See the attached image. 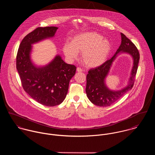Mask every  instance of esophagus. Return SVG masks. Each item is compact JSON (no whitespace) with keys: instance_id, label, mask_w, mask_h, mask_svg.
<instances>
[{"instance_id":"34e87169","label":"esophagus","mask_w":155,"mask_h":155,"mask_svg":"<svg viewBox=\"0 0 155 155\" xmlns=\"http://www.w3.org/2000/svg\"><path fill=\"white\" fill-rule=\"evenodd\" d=\"M76 71H77L78 72H82V69L81 67H78V68H76Z\"/></svg>"}]
</instances>
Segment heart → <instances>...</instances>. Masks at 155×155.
Returning <instances> with one entry per match:
<instances>
[{
  "mask_svg": "<svg viewBox=\"0 0 155 155\" xmlns=\"http://www.w3.org/2000/svg\"><path fill=\"white\" fill-rule=\"evenodd\" d=\"M111 50L110 42L96 32H87L74 36L70 42L63 46L67 58L76 59L82 53L81 60L85 66L91 68L102 65L107 59Z\"/></svg>",
  "mask_w": 155,
  "mask_h": 155,
  "instance_id": "obj_1",
  "label": "heart"
}]
</instances>
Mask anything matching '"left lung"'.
<instances>
[{
    "mask_svg": "<svg viewBox=\"0 0 155 155\" xmlns=\"http://www.w3.org/2000/svg\"><path fill=\"white\" fill-rule=\"evenodd\" d=\"M121 35V44L114 55L100 66L91 68L87 75L86 93L90 101L100 107L110 106L120 99L126 92L133 88L140 60V54L137 47L123 33ZM121 53L130 54L133 58V66L128 85L124 89L117 91L111 90L106 86L105 80L112 62Z\"/></svg>",
    "mask_w": 155,
    "mask_h": 155,
    "instance_id": "8db88e82",
    "label": "left lung"
}]
</instances>
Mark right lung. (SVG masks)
Returning a JSON list of instances; mask_svg holds the SVG:
<instances>
[{
    "instance_id": "1",
    "label": "right lung",
    "mask_w": 155,
    "mask_h": 155,
    "mask_svg": "<svg viewBox=\"0 0 155 155\" xmlns=\"http://www.w3.org/2000/svg\"><path fill=\"white\" fill-rule=\"evenodd\" d=\"M58 28L38 27L24 38L17 55V69L23 89L33 99L46 106H57L64 101L76 70L75 66L66 63L59 55L44 66H36L31 60V45L53 38Z\"/></svg>"
}]
</instances>
